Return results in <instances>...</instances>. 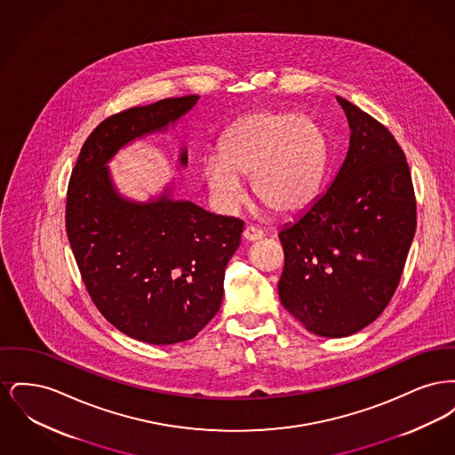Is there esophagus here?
<instances>
[{
	"instance_id": "obj_1",
	"label": "esophagus",
	"mask_w": 455,
	"mask_h": 455,
	"mask_svg": "<svg viewBox=\"0 0 455 455\" xmlns=\"http://www.w3.org/2000/svg\"><path fill=\"white\" fill-rule=\"evenodd\" d=\"M259 238H262V232L258 230V228L247 227V228L243 230V240H245V242H256V240H259Z\"/></svg>"
}]
</instances>
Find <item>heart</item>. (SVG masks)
I'll use <instances>...</instances> for the list:
<instances>
[{"mask_svg": "<svg viewBox=\"0 0 455 455\" xmlns=\"http://www.w3.org/2000/svg\"><path fill=\"white\" fill-rule=\"evenodd\" d=\"M329 164V140L310 116L258 110L235 121L220 140L218 156L203 162V179L218 204L243 201L242 180L271 212L295 217L319 197Z\"/></svg>", "mask_w": 455, "mask_h": 455, "instance_id": "heart-1", "label": "heart"}]
</instances>
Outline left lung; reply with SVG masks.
Segmentation results:
<instances>
[{"label": "left lung", "instance_id": "left-lung-1", "mask_svg": "<svg viewBox=\"0 0 455 455\" xmlns=\"http://www.w3.org/2000/svg\"><path fill=\"white\" fill-rule=\"evenodd\" d=\"M336 99L349 126L347 156L324 193L278 234L283 307L324 338L351 336L384 312L416 230L401 147L367 112Z\"/></svg>", "mask_w": 455, "mask_h": 455}]
</instances>
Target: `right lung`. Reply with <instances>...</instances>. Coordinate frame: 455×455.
<instances>
[{"instance_id": "1", "label": "right lung", "mask_w": 455, "mask_h": 455, "mask_svg": "<svg viewBox=\"0 0 455 455\" xmlns=\"http://www.w3.org/2000/svg\"><path fill=\"white\" fill-rule=\"evenodd\" d=\"M197 99H164L100 123L66 199L68 240L92 300L121 332L158 347L193 339L215 317L243 223L177 199L175 179L134 201L116 188L108 162L136 140L175 130ZM177 162L188 167L184 145Z\"/></svg>"}]
</instances>
